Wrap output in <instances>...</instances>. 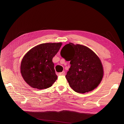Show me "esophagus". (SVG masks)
Returning a JSON list of instances; mask_svg holds the SVG:
<instances>
[{"mask_svg":"<svg viewBox=\"0 0 124 124\" xmlns=\"http://www.w3.org/2000/svg\"><path fill=\"white\" fill-rule=\"evenodd\" d=\"M64 73H65L64 71H62V72L59 73V74H58V75H59V76H62V75H64Z\"/></svg>","mask_w":124,"mask_h":124,"instance_id":"obj_1","label":"esophagus"}]
</instances>
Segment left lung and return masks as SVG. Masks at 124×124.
I'll return each instance as SVG.
<instances>
[{
	"label": "left lung",
	"mask_w": 124,
	"mask_h": 124,
	"mask_svg": "<svg viewBox=\"0 0 124 124\" xmlns=\"http://www.w3.org/2000/svg\"><path fill=\"white\" fill-rule=\"evenodd\" d=\"M61 55L71 67L65 76L70 86L79 93H88L96 88L103 77L101 60L88 47L69 43L63 47Z\"/></svg>",
	"instance_id": "obj_1"
}]
</instances>
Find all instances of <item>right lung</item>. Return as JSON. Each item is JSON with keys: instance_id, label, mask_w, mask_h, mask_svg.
<instances>
[{"instance_id": "obj_1", "label": "right lung", "mask_w": 124, "mask_h": 124, "mask_svg": "<svg viewBox=\"0 0 124 124\" xmlns=\"http://www.w3.org/2000/svg\"><path fill=\"white\" fill-rule=\"evenodd\" d=\"M62 43H44L33 47L23 57L21 73L23 79L33 88H49L57 80L52 59Z\"/></svg>"}]
</instances>
